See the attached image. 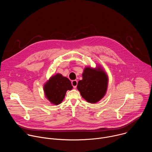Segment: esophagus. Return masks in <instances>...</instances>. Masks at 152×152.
Instances as JSON below:
<instances>
[{"label": "esophagus", "instance_id": "1", "mask_svg": "<svg viewBox=\"0 0 152 152\" xmlns=\"http://www.w3.org/2000/svg\"><path fill=\"white\" fill-rule=\"evenodd\" d=\"M72 84L74 88H76V86H77V81L76 80H73L72 81Z\"/></svg>", "mask_w": 152, "mask_h": 152}]
</instances>
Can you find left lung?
Wrapping results in <instances>:
<instances>
[{"label": "left lung", "mask_w": 152, "mask_h": 152, "mask_svg": "<svg viewBox=\"0 0 152 152\" xmlns=\"http://www.w3.org/2000/svg\"><path fill=\"white\" fill-rule=\"evenodd\" d=\"M108 77L102 67H86L82 73V80L77 83V88L85 100L96 103L105 95Z\"/></svg>", "instance_id": "left-lung-1"}]
</instances>
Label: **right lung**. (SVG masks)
Instances as JSON below:
<instances>
[{
	"label": "right lung",
	"instance_id": "obj_1",
	"mask_svg": "<svg viewBox=\"0 0 152 152\" xmlns=\"http://www.w3.org/2000/svg\"><path fill=\"white\" fill-rule=\"evenodd\" d=\"M73 86L70 80L61 74L52 76L44 85L46 97L52 104H60L64 99L67 90H71Z\"/></svg>",
	"mask_w": 152,
	"mask_h": 152
}]
</instances>
